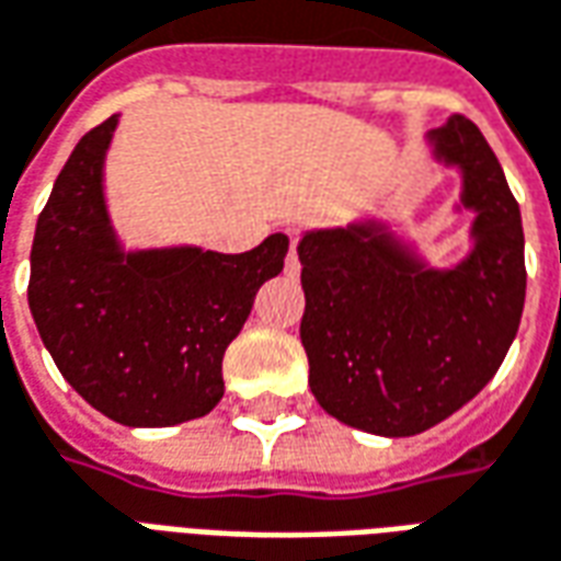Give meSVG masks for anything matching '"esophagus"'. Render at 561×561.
<instances>
[{
    "label": "esophagus",
    "instance_id": "esophagus-1",
    "mask_svg": "<svg viewBox=\"0 0 561 561\" xmlns=\"http://www.w3.org/2000/svg\"><path fill=\"white\" fill-rule=\"evenodd\" d=\"M296 244H299V236L289 232V262H296Z\"/></svg>",
    "mask_w": 561,
    "mask_h": 561
}]
</instances>
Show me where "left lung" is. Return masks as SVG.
Instances as JSON below:
<instances>
[{"label": "left lung", "mask_w": 561, "mask_h": 561, "mask_svg": "<svg viewBox=\"0 0 561 561\" xmlns=\"http://www.w3.org/2000/svg\"><path fill=\"white\" fill-rule=\"evenodd\" d=\"M435 160L462 172L474 248L428 268L387 224L313 229L299 241L301 344L313 399L371 435L408 438L456 414L504 363L526 301L523 220L474 123L428 133Z\"/></svg>", "instance_id": "1"}]
</instances>
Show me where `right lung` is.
Masks as SVG:
<instances>
[{
  "instance_id": "add662e5",
  "label": "right lung",
  "mask_w": 561,
  "mask_h": 561,
  "mask_svg": "<svg viewBox=\"0 0 561 561\" xmlns=\"http://www.w3.org/2000/svg\"><path fill=\"white\" fill-rule=\"evenodd\" d=\"M117 114L62 165L30 253V311L54 363L123 426H178L224 399V353L256 289L280 274L289 238L248 253L123 250L105 205V153Z\"/></svg>"
}]
</instances>
